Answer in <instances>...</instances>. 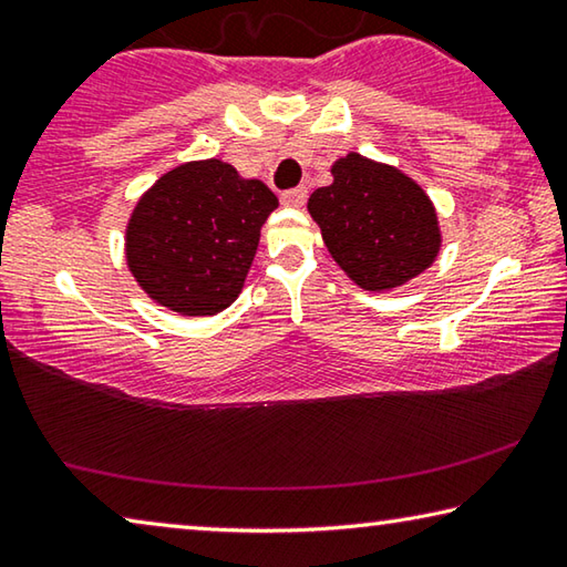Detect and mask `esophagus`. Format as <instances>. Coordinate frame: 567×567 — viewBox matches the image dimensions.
I'll use <instances>...</instances> for the list:
<instances>
[{"instance_id":"esophagus-1","label":"esophagus","mask_w":567,"mask_h":567,"mask_svg":"<svg viewBox=\"0 0 567 567\" xmlns=\"http://www.w3.org/2000/svg\"><path fill=\"white\" fill-rule=\"evenodd\" d=\"M282 205H290V207H302L305 199H307V189L305 187H295V189H287L282 192Z\"/></svg>"}]
</instances>
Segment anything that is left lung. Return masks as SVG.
Wrapping results in <instances>:
<instances>
[{"mask_svg":"<svg viewBox=\"0 0 567 567\" xmlns=\"http://www.w3.org/2000/svg\"><path fill=\"white\" fill-rule=\"evenodd\" d=\"M330 172L332 185L312 192L307 213L354 285L385 292L435 262L443 233L433 199L415 179L358 152L340 157Z\"/></svg>","mask_w":567,"mask_h":567,"instance_id":"1","label":"left lung"}]
</instances>
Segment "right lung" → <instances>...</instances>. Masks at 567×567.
Segmentation results:
<instances>
[{"instance_id":"right-lung-1","label":"right lung","mask_w":567,"mask_h":567,"mask_svg":"<svg viewBox=\"0 0 567 567\" xmlns=\"http://www.w3.org/2000/svg\"><path fill=\"white\" fill-rule=\"evenodd\" d=\"M275 192L223 159L185 162L134 205L124 257L150 300L185 318L217 315L237 300L252 267Z\"/></svg>"}]
</instances>
